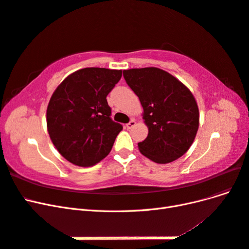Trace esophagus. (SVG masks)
Returning <instances> with one entry per match:
<instances>
[{
	"instance_id": "esophagus-1",
	"label": "esophagus",
	"mask_w": 249,
	"mask_h": 249,
	"mask_svg": "<svg viewBox=\"0 0 249 249\" xmlns=\"http://www.w3.org/2000/svg\"><path fill=\"white\" fill-rule=\"evenodd\" d=\"M135 124H136V122H135L134 119H132L129 124H125V126H126V129H132V127H133Z\"/></svg>"
}]
</instances>
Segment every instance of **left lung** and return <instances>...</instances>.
<instances>
[{
    "instance_id": "1",
    "label": "left lung",
    "mask_w": 249,
    "mask_h": 249,
    "mask_svg": "<svg viewBox=\"0 0 249 249\" xmlns=\"http://www.w3.org/2000/svg\"><path fill=\"white\" fill-rule=\"evenodd\" d=\"M124 77L142 105L148 127L140 153L156 163L167 164L190 148L199 125V111L192 92L182 82L158 67L124 71Z\"/></svg>"
}]
</instances>
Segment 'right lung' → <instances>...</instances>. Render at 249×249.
Returning a JSON list of instances; mask_svg holds the SVG:
<instances>
[{"label": "right lung", "mask_w": 249, "mask_h": 249, "mask_svg": "<svg viewBox=\"0 0 249 249\" xmlns=\"http://www.w3.org/2000/svg\"><path fill=\"white\" fill-rule=\"evenodd\" d=\"M122 70L86 67L67 76L52 94L47 109L50 138L73 165L93 166L106 157L123 125L111 119L107 95Z\"/></svg>", "instance_id": "1"}]
</instances>
